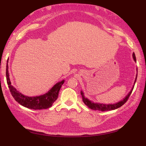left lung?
Returning <instances> with one entry per match:
<instances>
[{"instance_id":"1","label":"left lung","mask_w":146,"mask_h":146,"mask_svg":"<svg viewBox=\"0 0 146 146\" xmlns=\"http://www.w3.org/2000/svg\"><path fill=\"white\" fill-rule=\"evenodd\" d=\"M133 57L134 60L136 61V56L135 55V53H133ZM136 78H137V75H136V77L134 83H135V82H136ZM133 88H134V86H133V88L131 89V90L130 91V92L129 93V94H128L124 99H123L122 100L119 102H117L116 104H114L105 105V104H102L93 103V102H91L90 100H88L87 98H85V96L83 95V93L82 91H81L80 93H81L82 99H83L84 104H85L86 105H87L88 108H90L91 110H99V111H110V110H115L119 107H121V106H122L128 100V99H129L130 96L131 94L132 91H133Z\"/></svg>"}]
</instances>
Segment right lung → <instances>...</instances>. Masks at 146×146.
<instances>
[{
  "instance_id": "add662e5",
  "label": "right lung",
  "mask_w": 146,
  "mask_h": 146,
  "mask_svg": "<svg viewBox=\"0 0 146 146\" xmlns=\"http://www.w3.org/2000/svg\"><path fill=\"white\" fill-rule=\"evenodd\" d=\"M6 77L8 88H9L13 98L21 105L26 108L33 110L47 109L52 107L54 102L58 98L60 88L64 82V80H62L57 83L47 93L42 96L28 97L20 93L11 85L9 77V73H8V60L6 68Z\"/></svg>"
}]
</instances>
